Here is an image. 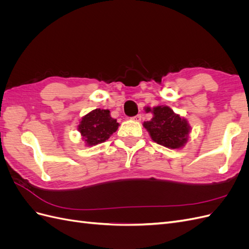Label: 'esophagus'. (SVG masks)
Returning a JSON list of instances; mask_svg holds the SVG:
<instances>
[{"label": "esophagus", "mask_w": 249, "mask_h": 249, "mask_svg": "<svg viewBox=\"0 0 249 249\" xmlns=\"http://www.w3.org/2000/svg\"><path fill=\"white\" fill-rule=\"evenodd\" d=\"M132 119L135 120V122H140V120H141V115H140V114H137L136 116H134Z\"/></svg>", "instance_id": "obj_1"}]
</instances>
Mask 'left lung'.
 <instances>
[{"label":"left lung","mask_w":249,"mask_h":249,"mask_svg":"<svg viewBox=\"0 0 249 249\" xmlns=\"http://www.w3.org/2000/svg\"><path fill=\"white\" fill-rule=\"evenodd\" d=\"M153 113V118L143 123V126L158 144L171 149L182 148L189 138L191 126L188 120L173 112L168 106L146 107Z\"/></svg>","instance_id":"left-lung-1"}]
</instances>
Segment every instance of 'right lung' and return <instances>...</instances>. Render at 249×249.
Returning <instances> with one entry per match:
<instances>
[{
	"label": "right lung",
	"mask_w": 249,
	"mask_h": 249,
	"mask_svg": "<svg viewBox=\"0 0 249 249\" xmlns=\"http://www.w3.org/2000/svg\"><path fill=\"white\" fill-rule=\"evenodd\" d=\"M119 124L112 118L109 110L94 109L83 116L78 131L87 146L96 145L110 138L118 129Z\"/></svg>",
	"instance_id": "add662e5"
}]
</instances>
